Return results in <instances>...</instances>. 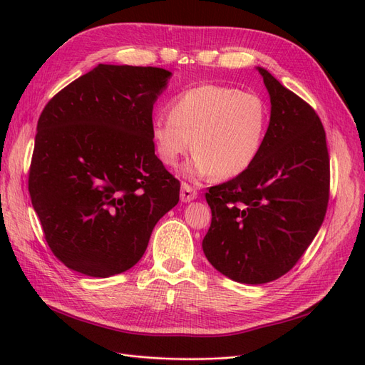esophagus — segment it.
I'll list each match as a JSON object with an SVG mask.
<instances>
[{
  "mask_svg": "<svg viewBox=\"0 0 365 365\" xmlns=\"http://www.w3.org/2000/svg\"><path fill=\"white\" fill-rule=\"evenodd\" d=\"M181 201L182 202H190L193 200H196L197 197V192L193 189V187L190 184L187 182H182L181 184Z\"/></svg>",
  "mask_w": 365,
  "mask_h": 365,
  "instance_id": "34e87169",
  "label": "esophagus"
}]
</instances>
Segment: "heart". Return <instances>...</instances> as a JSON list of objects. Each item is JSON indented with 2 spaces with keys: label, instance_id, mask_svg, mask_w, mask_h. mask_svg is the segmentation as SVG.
I'll return each mask as SVG.
<instances>
[{
  "label": "heart",
  "instance_id": "b5f03b06",
  "mask_svg": "<svg viewBox=\"0 0 365 365\" xmlns=\"http://www.w3.org/2000/svg\"><path fill=\"white\" fill-rule=\"evenodd\" d=\"M268 129V106L250 91L224 85H197L173 97L169 115H155L150 135L158 158L175 165L190 149L192 176L224 181L256 161Z\"/></svg>",
  "mask_w": 365,
  "mask_h": 365
}]
</instances>
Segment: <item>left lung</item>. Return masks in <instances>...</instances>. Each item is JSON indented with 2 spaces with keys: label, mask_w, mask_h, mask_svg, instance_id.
Wrapping results in <instances>:
<instances>
[{
  "label": "left lung",
  "mask_w": 365,
  "mask_h": 365,
  "mask_svg": "<svg viewBox=\"0 0 365 365\" xmlns=\"http://www.w3.org/2000/svg\"><path fill=\"white\" fill-rule=\"evenodd\" d=\"M271 118L259 155L233 180L210 187L208 262L231 280L262 284L291 271L322 227L330 190L326 132L314 108L259 68Z\"/></svg>",
  "instance_id": "8db88e82"
}]
</instances>
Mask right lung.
Instances as JSON below:
<instances>
[{"instance_id": "add662e5", "label": "right lung", "mask_w": 365, "mask_h": 365, "mask_svg": "<svg viewBox=\"0 0 365 365\" xmlns=\"http://www.w3.org/2000/svg\"><path fill=\"white\" fill-rule=\"evenodd\" d=\"M170 71L98 63L61 90L38 120L31 205L65 267L90 277L125 272L180 201L155 155L152 109Z\"/></svg>"}]
</instances>
